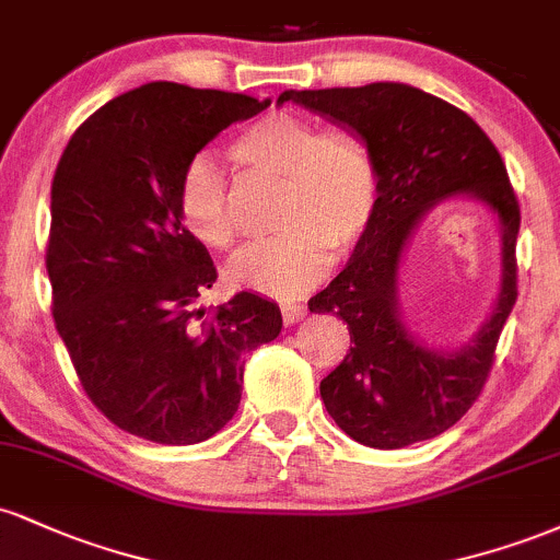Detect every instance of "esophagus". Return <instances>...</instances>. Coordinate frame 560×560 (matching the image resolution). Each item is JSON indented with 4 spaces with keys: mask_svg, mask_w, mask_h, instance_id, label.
I'll list each match as a JSON object with an SVG mask.
<instances>
[{
    "mask_svg": "<svg viewBox=\"0 0 560 560\" xmlns=\"http://www.w3.org/2000/svg\"><path fill=\"white\" fill-rule=\"evenodd\" d=\"M305 313L307 307L300 305V302H284V305H281V318H284L287 326L298 324V320L305 318Z\"/></svg>",
    "mask_w": 560,
    "mask_h": 560,
    "instance_id": "obj_1",
    "label": "esophagus"
}]
</instances>
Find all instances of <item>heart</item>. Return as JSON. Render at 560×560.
Instances as JSON below:
<instances>
[{
    "label": "heart",
    "mask_w": 560,
    "mask_h": 560,
    "mask_svg": "<svg viewBox=\"0 0 560 560\" xmlns=\"http://www.w3.org/2000/svg\"><path fill=\"white\" fill-rule=\"evenodd\" d=\"M231 155L281 189L279 234L244 247L226 266L236 287L294 298L326 273L331 253H350L374 223L378 171L352 133L318 131L300 115L268 113L236 133ZM176 208L184 226L208 247L229 249L240 236L234 199L213 158L195 155L184 165Z\"/></svg>",
    "instance_id": "1"
}]
</instances>
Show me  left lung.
Segmentation results:
<instances>
[{"label": "left lung", "instance_id": "obj_1", "mask_svg": "<svg viewBox=\"0 0 560 560\" xmlns=\"http://www.w3.org/2000/svg\"><path fill=\"white\" fill-rule=\"evenodd\" d=\"M355 137L378 171L376 215L345 271L307 300L350 329V352L320 382L326 410L361 445L397 450L447 432L477 402L494 363L500 331L518 298L516 191L500 152L477 120L450 102L405 83L284 92ZM450 194L479 196L504 229V284L478 339L442 357L421 348L396 311V266L420 215Z\"/></svg>", "mask_w": 560, "mask_h": 560}]
</instances>
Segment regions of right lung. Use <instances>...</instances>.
<instances>
[{
  "label": "right lung",
  "mask_w": 560,
  "mask_h": 560,
  "mask_svg": "<svg viewBox=\"0 0 560 560\" xmlns=\"http://www.w3.org/2000/svg\"><path fill=\"white\" fill-rule=\"evenodd\" d=\"M271 105L155 81L115 96L70 137L52 182V316L89 400L124 432L195 445L242 400V352L279 337L281 311L236 292L197 307L218 273L184 226V165Z\"/></svg>",
  "instance_id": "obj_1"
}]
</instances>
